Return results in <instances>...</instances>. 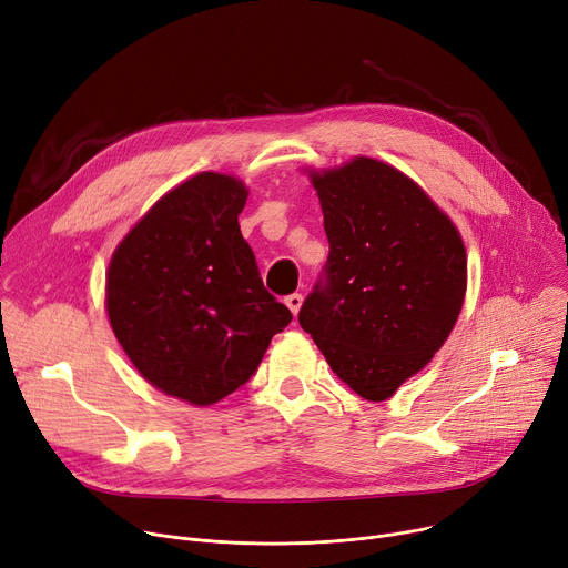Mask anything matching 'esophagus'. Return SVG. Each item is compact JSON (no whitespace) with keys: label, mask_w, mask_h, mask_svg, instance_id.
<instances>
[{"label":"esophagus","mask_w":568,"mask_h":568,"mask_svg":"<svg viewBox=\"0 0 568 568\" xmlns=\"http://www.w3.org/2000/svg\"><path fill=\"white\" fill-rule=\"evenodd\" d=\"M301 303H303V296H301L298 292H294V294L285 296V305L290 307L292 315H298V311H301Z\"/></svg>","instance_id":"esophagus-1"}]
</instances>
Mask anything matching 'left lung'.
<instances>
[{
  "mask_svg": "<svg viewBox=\"0 0 568 568\" xmlns=\"http://www.w3.org/2000/svg\"><path fill=\"white\" fill-rule=\"evenodd\" d=\"M307 176L331 251L298 324L339 381L378 403L450 335L467 292V251L450 217L387 163L357 156Z\"/></svg>",
  "mask_w": 568,
  "mask_h": 568,
  "instance_id": "8db88e82",
  "label": "left lung"
}]
</instances>
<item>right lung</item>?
<instances>
[{"mask_svg": "<svg viewBox=\"0 0 568 568\" xmlns=\"http://www.w3.org/2000/svg\"><path fill=\"white\" fill-rule=\"evenodd\" d=\"M246 196L240 179L201 172L153 203L109 265L118 342L144 381L192 405L242 387L292 322L240 233Z\"/></svg>", "mask_w": 568, "mask_h": 568, "instance_id": "add662e5", "label": "right lung"}]
</instances>
